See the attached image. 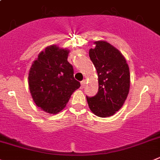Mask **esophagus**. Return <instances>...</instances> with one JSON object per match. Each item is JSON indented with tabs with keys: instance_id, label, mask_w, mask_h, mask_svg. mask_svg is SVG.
Returning a JSON list of instances; mask_svg holds the SVG:
<instances>
[{
	"instance_id": "esophagus-1",
	"label": "esophagus",
	"mask_w": 160,
	"mask_h": 160,
	"mask_svg": "<svg viewBox=\"0 0 160 160\" xmlns=\"http://www.w3.org/2000/svg\"><path fill=\"white\" fill-rule=\"evenodd\" d=\"M85 85H86V81H85V80H83V81L81 82V88H82V89H83V88H84Z\"/></svg>"
}]
</instances>
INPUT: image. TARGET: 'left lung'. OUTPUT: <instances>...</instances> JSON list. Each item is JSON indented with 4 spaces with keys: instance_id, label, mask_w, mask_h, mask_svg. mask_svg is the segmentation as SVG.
<instances>
[{
    "instance_id": "1",
    "label": "left lung",
    "mask_w": 160,
    "mask_h": 160,
    "mask_svg": "<svg viewBox=\"0 0 160 160\" xmlns=\"http://www.w3.org/2000/svg\"><path fill=\"white\" fill-rule=\"evenodd\" d=\"M89 55L98 72V92L86 97L88 105L98 117L114 115L128 97L130 88L129 67L124 55L106 41L94 42Z\"/></svg>"
}]
</instances>
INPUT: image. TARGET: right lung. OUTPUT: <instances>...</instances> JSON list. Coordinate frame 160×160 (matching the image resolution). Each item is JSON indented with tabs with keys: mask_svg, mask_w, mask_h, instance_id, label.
<instances>
[{
	"mask_svg": "<svg viewBox=\"0 0 160 160\" xmlns=\"http://www.w3.org/2000/svg\"><path fill=\"white\" fill-rule=\"evenodd\" d=\"M69 51L51 45L38 55L29 70L28 86L38 107L50 114L62 111L70 96L80 87L74 69L67 61Z\"/></svg>",
	"mask_w": 160,
	"mask_h": 160,
	"instance_id": "obj_1",
	"label": "right lung"
}]
</instances>
